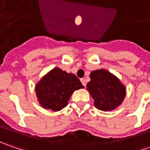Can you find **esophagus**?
I'll return each instance as SVG.
<instances>
[{"instance_id":"1","label":"esophagus","mask_w":150,"mask_h":150,"mask_svg":"<svg viewBox=\"0 0 150 150\" xmlns=\"http://www.w3.org/2000/svg\"><path fill=\"white\" fill-rule=\"evenodd\" d=\"M81 82H82V83H83V85L84 87H86V80H85L84 78H82V79H81Z\"/></svg>"}]
</instances>
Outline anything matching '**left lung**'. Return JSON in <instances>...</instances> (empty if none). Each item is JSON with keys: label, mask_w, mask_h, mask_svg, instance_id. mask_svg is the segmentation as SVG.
Returning <instances> with one entry per match:
<instances>
[{"label": "left lung", "mask_w": 150, "mask_h": 150, "mask_svg": "<svg viewBox=\"0 0 150 150\" xmlns=\"http://www.w3.org/2000/svg\"><path fill=\"white\" fill-rule=\"evenodd\" d=\"M87 90L94 100V106L101 111H112L118 108L126 96V87L118 77L104 68L90 73Z\"/></svg>", "instance_id": "8db88e82"}]
</instances>
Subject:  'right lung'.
Instances as JSON below:
<instances>
[{
	"label": "right lung",
	"instance_id": "obj_1",
	"mask_svg": "<svg viewBox=\"0 0 150 150\" xmlns=\"http://www.w3.org/2000/svg\"><path fill=\"white\" fill-rule=\"evenodd\" d=\"M83 88L76 75L54 67L37 83L35 91L41 106L57 112L68 104L75 90Z\"/></svg>",
	"mask_w": 150,
	"mask_h": 150
}]
</instances>
